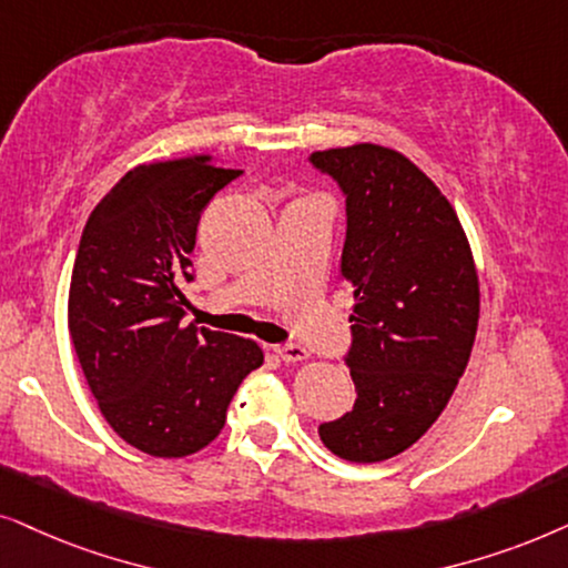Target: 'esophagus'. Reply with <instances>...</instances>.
<instances>
[{"label":"esophagus","mask_w":568,"mask_h":568,"mask_svg":"<svg viewBox=\"0 0 568 568\" xmlns=\"http://www.w3.org/2000/svg\"><path fill=\"white\" fill-rule=\"evenodd\" d=\"M275 353L288 363H301V361L308 358V351H306V347H301V345H277Z\"/></svg>","instance_id":"34e87169"}]
</instances>
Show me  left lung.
Masks as SVG:
<instances>
[{
    "instance_id": "8db88e82",
    "label": "left lung",
    "mask_w": 568,
    "mask_h": 568,
    "mask_svg": "<svg viewBox=\"0 0 568 568\" xmlns=\"http://www.w3.org/2000/svg\"><path fill=\"white\" fill-rule=\"evenodd\" d=\"M312 163L347 196L339 272L353 288L347 366L358 392L320 436L347 463H382L413 447L455 395L478 335V267L452 202L410 158L358 142Z\"/></svg>"
}]
</instances>
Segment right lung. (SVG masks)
<instances>
[{
	"mask_svg": "<svg viewBox=\"0 0 568 568\" xmlns=\"http://www.w3.org/2000/svg\"><path fill=\"white\" fill-rule=\"evenodd\" d=\"M239 176L205 153L145 163L82 231L67 301L74 353L109 426L150 457L205 449L264 363L254 339L181 322L200 215Z\"/></svg>",
	"mask_w": 568,
	"mask_h": 568,
	"instance_id": "1",
	"label": "right lung"
}]
</instances>
